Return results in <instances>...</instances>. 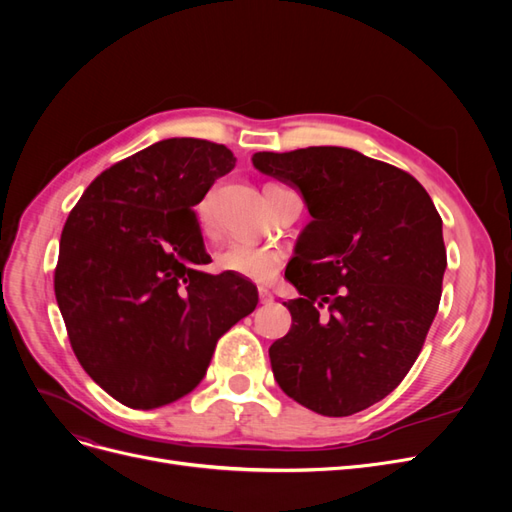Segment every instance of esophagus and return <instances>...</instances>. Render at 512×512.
<instances>
[{
    "label": "esophagus",
    "mask_w": 512,
    "mask_h": 512,
    "mask_svg": "<svg viewBox=\"0 0 512 512\" xmlns=\"http://www.w3.org/2000/svg\"><path fill=\"white\" fill-rule=\"evenodd\" d=\"M258 297H260V303H262V305H269V303H273V294H271L269 290H265V288H260Z\"/></svg>",
    "instance_id": "1"
}]
</instances>
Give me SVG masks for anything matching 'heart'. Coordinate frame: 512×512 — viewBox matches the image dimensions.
I'll return each instance as SVG.
<instances>
[{"label":"heart","mask_w":512,"mask_h":512,"mask_svg":"<svg viewBox=\"0 0 512 512\" xmlns=\"http://www.w3.org/2000/svg\"><path fill=\"white\" fill-rule=\"evenodd\" d=\"M280 188V185H267L265 190ZM200 224L211 226V194L200 207ZM284 262V252L271 245H260L252 241H232L224 250L215 254V269L243 277L256 284H267L280 271Z\"/></svg>","instance_id":"b5f03b06"}]
</instances>
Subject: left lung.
Instances as JSON below:
<instances>
[{"label": "left lung", "mask_w": 512, "mask_h": 512, "mask_svg": "<svg viewBox=\"0 0 512 512\" xmlns=\"http://www.w3.org/2000/svg\"><path fill=\"white\" fill-rule=\"evenodd\" d=\"M254 166L299 190L312 222L286 267L299 297L269 359L280 389L350 416L406 378L436 318L442 218L412 175L346 147L258 151Z\"/></svg>", "instance_id": "obj_1"}]
</instances>
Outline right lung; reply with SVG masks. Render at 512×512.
<instances>
[{"label":"right lung","instance_id":"add662e5","mask_svg":"<svg viewBox=\"0 0 512 512\" xmlns=\"http://www.w3.org/2000/svg\"><path fill=\"white\" fill-rule=\"evenodd\" d=\"M235 162L200 138L153 143L91 181L61 230L55 297L72 350L123 406L194 391L218 339L256 309L252 282L203 271L196 205Z\"/></svg>","mask_w":512,"mask_h":512}]
</instances>
